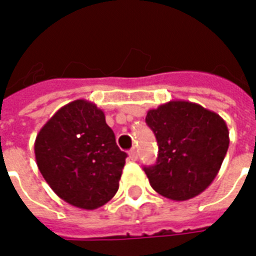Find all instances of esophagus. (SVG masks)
I'll list each match as a JSON object with an SVG mask.
<instances>
[{"mask_svg": "<svg viewBox=\"0 0 256 256\" xmlns=\"http://www.w3.org/2000/svg\"><path fill=\"white\" fill-rule=\"evenodd\" d=\"M128 157H130L132 161H136V160L138 158V152L136 150V148H132V149L128 152Z\"/></svg>", "mask_w": 256, "mask_h": 256, "instance_id": "esophagus-1", "label": "esophagus"}]
</instances>
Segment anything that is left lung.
Returning a JSON list of instances; mask_svg holds the SVG:
<instances>
[{
  "instance_id": "1",
  "label": "left lung",
  "mask_w": 256,
  "mask_h": 256,
  "mask_svg": "<svg viewBox=\"0 0 256 256\" xmlns=\"http://www.w3.org/2000/svg\"><path fill=\"white\" fill-rule=\"evenodd\" d=\"M146 124L158 144L157 162L144 168L152 188L176 202L204 192L230 145L223 118L198 103L170 100L148 111Z\"/></svg>"
}]
</instances>
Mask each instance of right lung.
<instances>
[{
  "instance_id": "right-lung-1",
  "label": "right lung",
  "mask_w": 256,
  "mask_h": 256,
  "mask_svg": "<svg viewBox=\"0 0 256 256\" xmlns=\"http://www.w3.org/2000/svg\"><path fill=\"white\" fill-rule=\"evenodd\" d=\"M34 156L52 190L82 210H96L114 198L128 157L104 112L84 99L63 106L42 126Z\"/></svg>"
}]
</instances>
